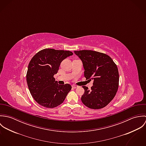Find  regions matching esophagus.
<instances>
[{"mask_svg":"<svg viewBox=\"0 0 146 146\" xmlns=\"http://www.w3.org/2000/svg\"><path fill=\"white\" fill-rule=\"evenodd\" d=\"M72 88H74V89H76V88H78V86H76V85H72Z\"/></svg>","mask_w":146,"mask_h":146,"instance_id":"1","label":"esophagus"}]
</instances>
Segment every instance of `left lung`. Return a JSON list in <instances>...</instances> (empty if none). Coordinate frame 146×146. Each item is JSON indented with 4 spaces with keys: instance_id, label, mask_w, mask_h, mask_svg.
<instances>
[{
    "instance_id": "left-lung-1",
    "label": "left lung",
    "mask_w": 146,
    "mask_h": 146,
    "mask_svg": "<svg viewBox=\"0 0 146 146\" xmlns=\"http://www.w3.org/2000/svg\"><path fill=\"white\" fill-rule=\"evenodd\" d=\"M74 53L83 62L86 80H93L90 90L83 86L82 102L91 109L104 108L113 99L118 90L119 75L117 65L103 53L90 50H76Z\"/></svg>"
}]
</instances>
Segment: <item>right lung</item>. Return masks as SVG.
Here are the masks:
<instances>
[{
  "label": "right lung",
  "instance_id": "add662e5",
  "mask_svg": "<svg viewBox=\"0 0 146 146\" xmlns=\"http://www.w3.org/2000/svg\"><path fill=\"white\" fill-rule=\"evenodd\" d=\"M72 54L69 50L46 48L32 58L28 66L26 81L32 97L38 104L52 108L63 102L71 86L58 84L54 75L57 73L63 60Z\"/></svg>",
  "mask_w": 146,
  "mask_h": 146
}]
</instances>
